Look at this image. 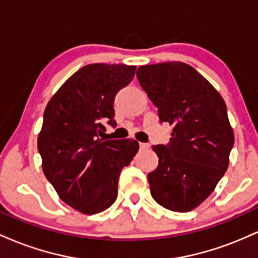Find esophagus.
I'll return each mask as SVG.
<instances>
[{
  "label": "esophagus",
  "mask_w": 258,
  "mask_h": 258,
  "mask_svg": "<svg viewBox=\"0 0 258 258\" xmlns=\"http://www.w3.org/2000/svg\"><path fill=\"white\" fill-rule=\"evenodd\" d=\"M139 147H141L142 150H146V149H149V144L147 143H139Z\"/></svg>",
  "instance_id": "esophagus-1"
}]
</instances>
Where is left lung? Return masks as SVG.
<instances>
[{
    "mask_svg": "<svg viewBox=\"0 0 258 258\" xmlns=\"http://www.w3.org/2000/svg\"><path fill=\"white\" fill-rule=\"evenodd\" d=\"M137 78L172 126L167 146H153L159 166L148 174L154 200L165 209L189 212L215 190L229 165L234 133L217 90L190 65H143Z\"/></svg>",
    "mask_w": 258,
    "mask_h": 258,
    "instance_id": "left-lung-1",
    "label": "left lung"
}]
</instances>
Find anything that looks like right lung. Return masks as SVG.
I'll use <instances>...</instances> for the list:
<instances>
[{
	"instance_id": "right-lung-1",
	"label": "right lung",
	"mask_w": 258,
	"mask_h": 258,
	"mask_svg": "<svg viewBox=\"0 0 258 258\" xmlns=\"http://www.w3.org/2000/svg\"><path fill=\"white\" fill-rule=\"evenodd\" d=\"M135 73V65H86L44 109L37 137L43 173L59 198L81 214H98L115 203L121 170L139 149L135 139L100 138L103 123L116 125L115 96Z\"/></svg>"
}]
</instances>
